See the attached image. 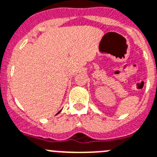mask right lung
Wrapping results in <instances>:
<instances>
[{
  "label": "right lung",
  "instance_id": "right-lung-1",
  "mask_svg": "<svg viewBox=\"0 0 157 157\" xmlns=\"http://www.w3.org/2000/svg\"><path fill=\"white\" fill-rule=\"evenodd\" d=\"M61 111H62V109H61V110H60V111H59V113H60V112H61ZM58 113H57V114H58Z\"/></svg>",
  "mask_w": 157,
  "mask_h": 157
}]
</instances>
